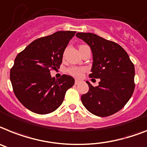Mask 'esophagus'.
<instances>
[{
	"mask_svg": "<svg viewBox=\"0 0 147 147\" xmlns=\"http://www.w3.org/2000/svg\"><path fill=\"white\" fill-rule=\"evenodd\" d=\"M80 82H81V81H80L79 80H76V81H75V84H76L77 85V84H79Z\"/></svg>",
	"mask_w": 147,
	"mask_h": 147,
	"instance_id": "34e87169",
	"label": "esophagus"
}]
</instances>
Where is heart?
I'll use <instances>...</instances> for the list:
<instances>
[{
  "instance_id": "obj_1",
  "label": "heart",
  "mask_w": 147,
  "mask_h": 147,
  "mask_svg": "<svg viewBox=\"0 0 147 147\" xmlns=\"http://www.w3.org/2000/svg\"><path fill=\"white\" fill-rule=\"evenodd\" d=\"M68 73L71 75L73 77L80 78L83 76L84 72L85 71V68L84 67H76V66H71L67 70Z\"/></svg>"
}]
</instances>
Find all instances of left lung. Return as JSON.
Here are the masks:
<instances>
[{
    "instance_id": "obj_1",
    "label": "left lung",
    "mask_w": 147,
    "mask_h": 147,
    "mask_svg": "<svg viewBox=\"0 0 147 147\" xmlns=\"http://www.w3.org/2000/svg\"><path fill=\"white\" fill-rule=\"evenodd\" d=\"M76 36L90 47L92 53V73L100 78L98 86L89 81V91L81 96L87 111L98 117H108L125 105L134 90V66L129 55L117 43L92 33H77Z\"/></svg>"
}]
</instances>
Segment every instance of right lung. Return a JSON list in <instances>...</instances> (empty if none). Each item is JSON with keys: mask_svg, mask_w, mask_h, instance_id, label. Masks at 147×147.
Segmentation results:
<instances>
[{"mask_svg": "<svg viewBox=\"0 0 147 147\" xmlns=\"http://www.w3.org/2000/svg\"><path fill=\"white\" fill-rule=\"evenodd\" d=\"M76 31H57L32 42L16 56L10 81L18 101L30 111L46 114L62 104L68 89L75 84L71 76L55 79L50 70L60 68L63 55Z\"/></svg>", "mask_w": 147, "mask_h": 147, "instance_id": "add662e5", "label": "right lung"}]
</instances>
